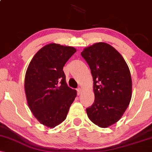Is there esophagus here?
Returning a JSON list of instances; mask_svg holds the SVG:
<instances>
[{
	"instance_id": "obj_1",
	"label": "esophagus",
	"mask_w": 152,
	"mask_h": 152,
	"mask_svg": "<svg viewBox=\"0 0 152 152\" xmlns=\"http://www.w3.org/2000/svg\"><path fill=\"white\" fill-rule=\"evenodd\" d=\"M82 92H83V89H82L81 88H78L77 89L78 95H81V94H82Z\"/></svg>"
}]
</instances>
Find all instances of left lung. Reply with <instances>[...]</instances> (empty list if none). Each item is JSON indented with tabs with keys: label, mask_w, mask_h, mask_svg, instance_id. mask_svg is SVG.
<instances>
[{
	"label": "left lung",
	"mask_w": 152,
	"mask_h": 152,
	"mask_svg": "<svg viewBox=\"0 0 152 152\" xmlns=\"http://www.w3.org/2000/svg\"><path fill=\"white\" fill-rule=\"evenodd\" d=\"M89 66L95 99L86 109L90 120L102 128L117 122L124 114L132 95L129 66L113 46L104 42L84 48L81 53Z\"/></svg>",
	"instance_id": "1"
}]
</instances>
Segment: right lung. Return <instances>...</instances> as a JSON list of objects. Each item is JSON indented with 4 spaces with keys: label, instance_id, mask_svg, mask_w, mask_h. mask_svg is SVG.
<instances>
[{
    "label": "right lung",
    "instance_id": "add662e5",
    "mask_svg": "<svg viewBox=\"0 0 152 152\" xmlns=\"http://www.w3.org/2000/svg\"><path fill=\"white\" fill-rule=\"evenodd\" d=\"M76 49L51 43L31 59L24 81L30 110L41 124L49 128L61 124L67 116L77 92L68 86L63 68Z\"/></svg>",
    "mask_w": 152,
    "mask_h": 152
}]
</instances>
